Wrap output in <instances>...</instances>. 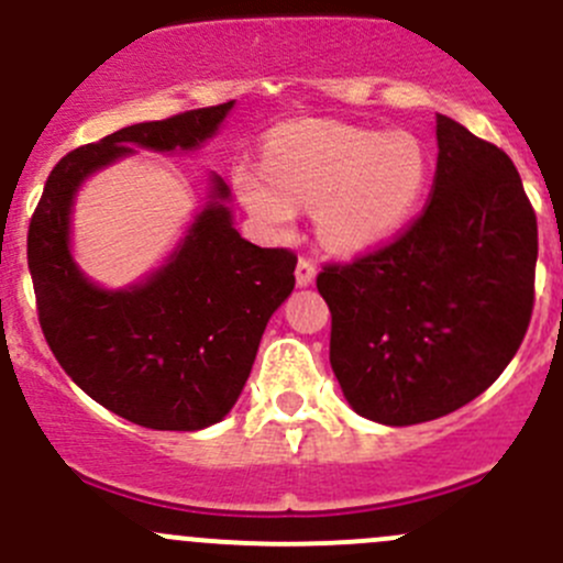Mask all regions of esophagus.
<instances>
[{
	"mask_svg": "<svg viewBox=\"0 0 563 563\" xmlns=\"http://www.w3.org/2000/svg\"><path fill=\"white\" fill-rule=\"evenodd\" d=\"M294 275H297V286L299 288H308V286H313V280H316V266L310 264L308 258H299L297 261V272H294Z\"/></svg>",
	"mask_w": 563,
	"mask_h": 563,
	"instance_id": "34e87169",
	"label": "esophagus"
}]
</instances>
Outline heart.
<instances>
[{"label":"heart","instance_id":"1","mask_svg":"<svg viewBox=\"0 0 563 563\" xmlns=\"http://www.w3.org/2000/svg\"><path fill=\"white\" fill-rule=\"evenodd\" d=\"M428 181V150L413 133L327 119L283 124L266 141L264 166L234 168L236 192L261 229L283 234L297 207H313L318 245L334 255L395 240Z\"/></svg>","mask_w":563,"mask_h":563}]
</instances>
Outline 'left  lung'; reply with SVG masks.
Listing matches in <instances>:
<instances>
[{"label": "left lung", "instance_id": "obj_1", "mask_svg": "<svg viewBox=\"0 0 563 563\" xmlns=\"http://www.w3.org/2000/svg\"><path fill=\"white\" fill-rule=\"evenodd\" d=\"M435 141L422 218L316 280L345 400L391 428L446 417L482 395L512 362L533 308L537 214L518 168L444 113Z\"/></svg>", "mask_w": 563, "mask_h": 563}]
</instances>
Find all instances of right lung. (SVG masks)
Wrapping results in <instances>:
<instances>
[{
    "instance_id": "add662e5",
    "label": "right lung",
    "mask_w": 563,
    "mask_h": 563,
    "mask_svg": "<svg viewBox=\"0 0 563 563\" xmlns=\"http://www.w3.org/2000/svg\"><path fill=\"white\" fill-rule=\"evenodd\" d=\"M234 108L141 122L62 157L30 223L32 283L51 351L92 400L152 430H203L240 400L272 313L291 297L297 255L236 231L231 187L209 172L207 198L157 269L122 288L95 283L73 255L84 181L135 150L196 152Z\"/></svg>"
}]
</instances>
